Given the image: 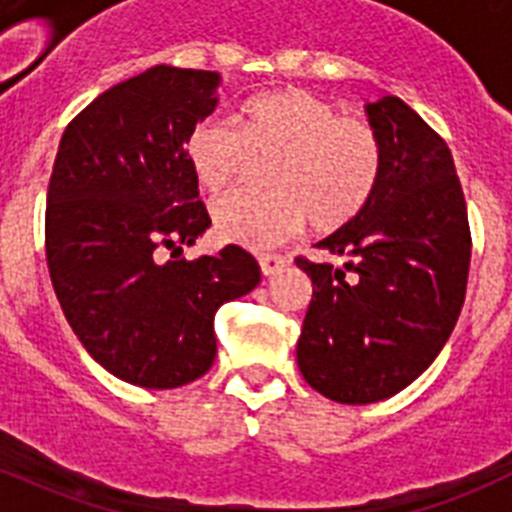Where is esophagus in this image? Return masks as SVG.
Returning a JSON list of instances; mask_svg holds the SVG:
<instances>
[{"mask_svg":"<svg viewBox=\"0 0 512 512\" xmlns=\"http://www.w3.org/2000/svg\"><path fill=\"white\" fill-rule=\"evenodd\" d=\"M287 264H289V259L287 256H282V253H261L259 256V266H261V274H264V277L277 274V271H282Z\"/></svg>","mask_w":512,"mask_h":512,"instance_id":"1","label":"esophagus"}]
</instances>
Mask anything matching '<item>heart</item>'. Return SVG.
Listing matches in <instances>:
<instances>
[{
  "label": "heart",
  "instance_id": "b5f03b06",
  "mask_svg": "<svg viewBox=\"0 0 512 512\" xmlns=\"http://www.w3.org/2000/svg\"><path fill=\"white\" fill-rule=\"evenodd\" d=\"M194 179L217 194L238 182L253 161H269L271 192H230L212 205L217 235L246 248L287 241L307 220L336 230L354 220L377 192L382 138L372 122L338 115L328 99L305 89L251 97L233 112V125L200 120L184 138Z\"/></svg>",
  "mask_w": 512,
  "mask_h": 512
}]
</instances>
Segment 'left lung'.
<instances>
[{"label": "left lung", "instance_id": "obj_1", "mask_svg": "<svg viewBox=\"0 0 512 512\" xmlns=\"http://www.w3.org/2000/svg\"><path fill=\"white\" fill-rule=\"evenodd\" d=\"M366 112L384 151L377 192L318 243L346 264L295 259L312 279L297 366L343 405L387 400L433 364L459 320L472 259L449 146L400 97Z\"/></svg>", "mask_w": 512, "mask_h": 512}]
</instances>
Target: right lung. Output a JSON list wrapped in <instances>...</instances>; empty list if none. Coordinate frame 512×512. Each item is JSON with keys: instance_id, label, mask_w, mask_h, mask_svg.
Returning <instances> with one entry per match:
<instances>
[{"instance_id": "1", "label": "right lung", "mask_w": 512, "mask_h": 512, "mask_svg": "<svg viewBox=\"0 0 512 512\" xmlns=\"http://www.w3.org/2000/svg\"><path fill=\"white\" fill-rule=\"evenodd\" d=\"M217 84L176 66L115 84L69 122L48 184L45 259L63 315L97 364L146 390L200 379L217 307L261 282L238 246L174 259L210 228L184 138L212 115Z\"/></svg>"}]
</instances>
